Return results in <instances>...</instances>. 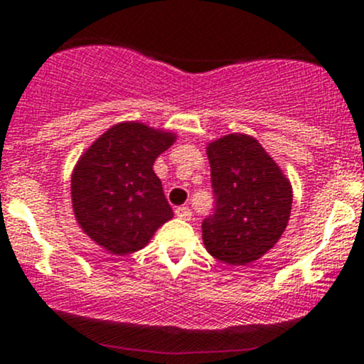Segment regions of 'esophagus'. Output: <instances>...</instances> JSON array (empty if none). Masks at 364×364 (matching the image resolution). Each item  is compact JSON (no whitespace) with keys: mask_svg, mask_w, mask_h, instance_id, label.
I'll use <instances>...</instances> for the list:
<instances>
[{"mask_svg":"<svg viewBox=\"0 0 364 364\" xmlns=\"http://www.w3.org/2000/svg\"><path fill=\"white\" fill-rule=\"evenodd\" d=\"M176 216L181 220H190L192 218V209L188 208V205H178V208L174 209Z\"/></svg>","mask_w":364,"mask_h":364,"instance_id":"1","label":"esophagus"}]
</instances>
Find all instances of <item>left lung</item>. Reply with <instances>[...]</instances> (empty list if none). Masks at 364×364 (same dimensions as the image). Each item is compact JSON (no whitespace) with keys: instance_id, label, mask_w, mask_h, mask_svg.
<instances>
[{"instance_id":"left-lung-1","label":"left lung","mask_w":364,"mask_h":364,"mask_svg":"<svg viewBox=\"0 0 364 364\" xmlns=\"http://www.w3.org/2000/svg\"><path fill=\"white\" fill-rule=\"evenodd\" d=\"M213 215L203 222L205 250L230 266L260 259L289 223L292 186L266 149L243 134L208 146Z\"/></svg>"}]
</instances>
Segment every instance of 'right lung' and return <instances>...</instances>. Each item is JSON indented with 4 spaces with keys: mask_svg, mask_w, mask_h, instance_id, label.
<instances>
[{
    "mask_svg": "<svg viewBox=\"0 0 364 364\" xmlns=\"http://www.w3.org/2000/svg\"><path fill=\"white\" fill-rule=\"evenodd\" d=\"M174 141L171 132L132 121L109 128L80 156L72 176L73 215L95 243L127 255L172 218L153 164Z\"/></svg>",
    "mask_w": 364,
    "mask_h": 364,
    "instance_id": "right-lung-1",
    "label": "right lung"
}]
</instances>
